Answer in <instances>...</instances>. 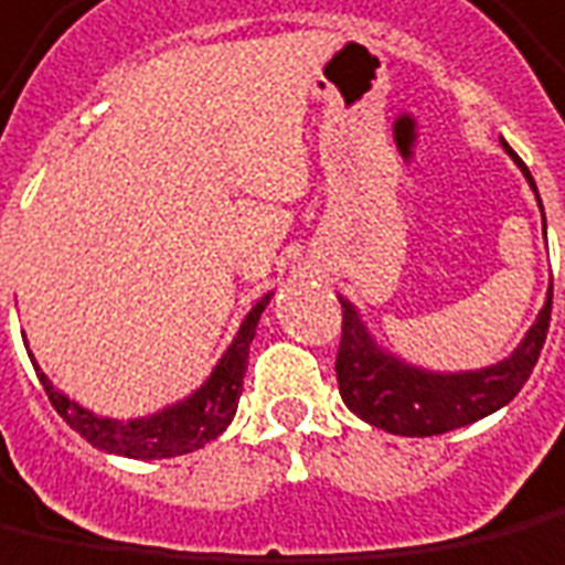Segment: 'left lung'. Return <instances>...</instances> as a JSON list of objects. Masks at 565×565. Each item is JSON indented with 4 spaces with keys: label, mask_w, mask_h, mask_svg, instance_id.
Wrapping results in <instances>:
<instances>
[{
    "label": "left lung",
    "mask_w": 565,
    "mask_h": 565,
    "mask_svg": "<svg viewBox=\"0 0 565 565\" xmlns=\"http://www.w3.org/2000/svg\"><path fill=\"white\" fill-rule=\"evenodd\" d=\"M502 146L516 161L523 177L530 180L532 192L539 199L530 168L504 140ZM539 207H542V199H539ZM551 299H554V287H547L544 309L539 311L526 337L520 339V345L504 361L480 366V370H465V373H431L379 349L358 309L339 296L342 302V342L337 354L339 394L354 416L401 437H434V434L471 425L502 409L504 404H511L516 392L526 385L547 339Z\"/></svg>",
    "instance_id": "obj_1"
}]
</instances>
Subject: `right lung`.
I'll return each mask as SVG.
<instances>
[{"mask_svg":"<svg viewBox=\"0 0 565 565\" xmlns=\"http://www.w3.org/2000/svg\"><path fill=\"white\" fill-rule=\"evenodd\" d=\"M271 294H266L254 309L247 311V318L238 327V333L232 339L226 354L220 358L214 373L201 382V388L189 394L186 401L164 406L152 416L143 419H106L97 416L76 401H70L66 394L54 388L39 364H35L33 351L30 361L35 366V376L42 382V388L49 394L51 406L61 413L66 425L78 431L90 447L113 452V456H125V459H171V456H186L192 449H201L211 444L214 437L226 431V425L235 419L238 409V397L244 388V370H247V354H250V342L256 337V323L259 315L269 306ZM26 345V342H23Z\"/></svg>","mask_w":565,"mask_h":565,"instance_id":"right-lung-1","label":"right lung"}]
</instances>
